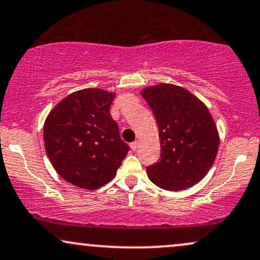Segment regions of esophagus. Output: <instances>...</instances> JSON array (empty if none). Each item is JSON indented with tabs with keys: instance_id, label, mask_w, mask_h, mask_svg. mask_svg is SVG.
Instances as JSON below:
<instances>
[{
	"instance_id": "34e87169",
	"label": "esophagus",
	"mask_w": 260,
	"mask_h": 260,
	"mask_svg": "<svg viewBox=\"0 0 260 260\" xmlns=\"http://www.w3.org/2000/svg\"><path fill=\"white\" fill-rule=\"evenodd\" d=\"M138 148H139V142H138V140H136V142H133L132 144H131V149H132L133 151H137V150H138Z\"/></svg>"
}]
</instances>
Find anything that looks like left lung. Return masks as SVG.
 Listing matches in <instances>:
<instances>
[{
  "label": "left lung",
  "instance_id": "obj_1",
  "mask_svg": "<svg viewBox=\"0 0 260 260\" xmlns=\"http://www.w3.org/2000/svg\"><path fill=\"white\" fill-rule=\"evenodd\" d=\"M157 122L161 157L146 167L149 179L170 191L201 181L213 166L219 133L208 108L191 92L171 83L142 89Z\"/></svg>",
  "mask_w": 260,
  "mask_h": 260
}]
</instances>
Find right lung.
I'll list each match as a JSON object with an SVG mask.
<instances>
[{"label":"right lung","mask_w":260,"mask_h":260,"mask_svg":"<svg viewBox=\"0 0 260 260\" xmlns=\"http://www.w3.org/2000/svg\"><path fill=\"white\" fill-rule=\"evenodd\" d=\"M115 95L100 88L77 90L46 117L47 156L62 179L81 189L95 190L109 183L129 150L110 115Z\"/></svg>","instance_id":"right-lung-1"}]
</instances>
